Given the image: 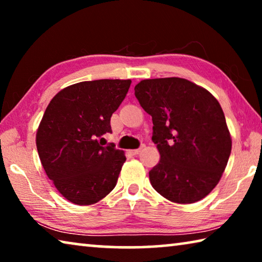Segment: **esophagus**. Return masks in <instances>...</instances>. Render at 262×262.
Listing matches in <instances>:
<instances>
[{
    "label": "esophagus",
    "instance_id": "1",
    "mask_svg": "<svg viewBox=\"0 0 262 262\" xmlns=\"http://www.w3.org/2000/svg\"><path fill=\"white\" fill-rule=\"evenodd\" d=\"M141 150H142V148H139V149H134V150H130V152H132L133 155H139V154L141 152Z\"/></svg>",
    "mask_w": 262,
    "mask_h": 262
}]
</instances>
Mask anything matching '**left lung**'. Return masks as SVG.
I'll return each instance as SVG.
<instances>
[{
	"label": "left lung",
	"instance_id": "obj_1",
	"mask_svg": "<svg viewBox=\"0 0 262 262\" xmlns=\"http://www.w3.org/2000/svg\"><path fill=\"white\" fill-rule=\"evenodd\" d=\"M135 97L152 118L161 161L149 172L155 190L176 203H194L219 181L231 154V136L217 99L185 78L143 79Z\"/></svg>",
	"mask_w": 262,
	"mask_h": 262
}]
</instances>
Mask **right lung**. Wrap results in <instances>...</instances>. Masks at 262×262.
I'll return each instance as SVG.
<instances>
[{
    "mask_svg": "<svg viewBox=\"0 0 262 262\" xmlns=\"http://www.w3.org/2000/svg\"><path fill=\"white\" fill-rule=\"evenodd\" d=\"M130 79H96L64 88L48 104L37 132L43 170L68 201L89 206L117 185L126 161L114 143L101 141L125 99Z\"/></svg>",
    "mask_w": 262,
    "mask_h": 262,
    "instance_id": "right-lung-1",
    "label": "right lung"
}]
</instances>
